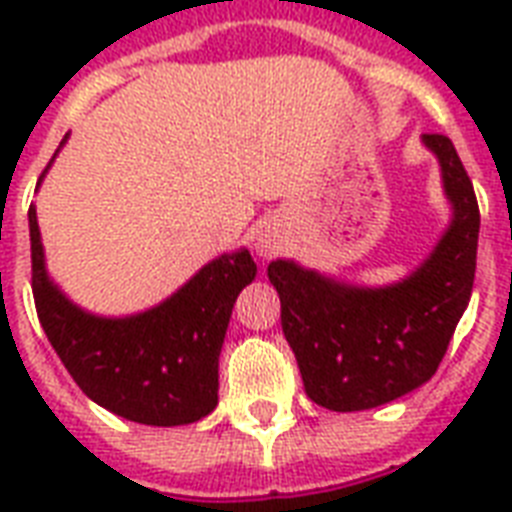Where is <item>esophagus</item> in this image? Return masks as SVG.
I'll return each mask as SVG.
<instances>
[{"label":"esophagus","mask_w":512,"mask_h":512,"mask_svg":"<svg viewBox=\"0 0 512 512\" xmlns=\"http://www.w3.org/2000/svg\"><path fill=\"white\" fill-rule=\"evenodd\" d=\"M255 249H257V255H263V257L276 255V252H279V239H276V233H271V231L257 233Z\"/></svg>","instance_id":"1"}]
</instances>
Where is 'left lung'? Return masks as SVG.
Returning a JSON list of instances; mask_svg holds the SVG:
<instances>
[{
  "instance_id": "left-lung-1",
  "label": "left lung",
  "mask_w": 512,
  "mask_h": 512,
  "mask_svg": "<svg viewBox=\"0 0 512 512\" xmlns=\"http://www.w3.org/2000/svg\"><path fill=\"white\" fill-rule=\"evenodd\" d=\"M422 146L438 159L452 217L412 273L364 287L295 260L268 265L305 393L332 412L374 409L425 385L470 303L481 228L473 183L446 135H422Z\"/></svg>"
}]
</instances>
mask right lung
Returning a JSON list of instances; mask_svg holds the SVG:
<instances>
[{
    "mask_svg": "<svg viewBox=\"0 0 512 512\" xmlns=\"http://www.w3.org/2000/svg\"><path fill=\"white\" fill-rule=\"evenodd\" d=\"M66 140L68 135L55 156ZM28 233L36 313L44 335L87 398L124 420L156 428L188 425L215 409L217 364L233 303L257 276L249 249L217 255L148 311L98 316L76 305L52 281L34 204L28 209Z\"/></svg>",
    "mask_w": 512,
    "mask_h": 512,
    "instance_id": "1",
    "label": "right lung"
}]
</instances>
